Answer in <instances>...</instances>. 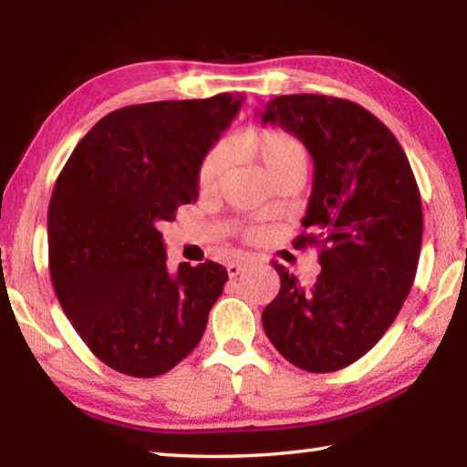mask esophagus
<instances>
[{
    "mask_svg": "<svg viewBox=\"0 0 467 467\" xmlns=\"http://www.w3.org/2000/svg\"><path fill=\"white\" fill-rule=\"evenodd\" d=\"M243 270H244V265L236 264V262H231L226 265V272H228V275H231V278H236V275H239Z\"/></svg>",
    "mask_w": 467,
    "mask_h": 467,
    "instance_id": "34e87169",
    "label": "esophagus"
}]
</instances>
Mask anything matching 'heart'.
Returning a JSON list of instances; mask_svg holds the SVG:
<instances>
[{
  "instance_id": "1",
  "label": "heart",
  "mask_w": 467,
  "mask_h": 467,
  "mask_svg": "<svg viewBox=\"0 0 467 467\" xmlns=\"http://www.w3.org/2000/svg\"><path fill=\"white\" fill-rule=\"evenodd\" d=\"M234 150L239 154L251 158V161H255L270 179L292 167L306 169L305 144L295 136V133L280 128H262L243 133V136L234 141ZM224 171L226 156L223 150L216 148L205 154L200 167V175H197V183H200L202 192H212V189H216L220 179L224 175ZM247 234L255 236L257 231H249Z\"/></svg>"
}]
</instances>
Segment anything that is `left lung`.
Instances as JSON below:
<instances>
[{"mask_svg":"<svg viewBox=\"0 0 467 467\" xmlns=\"http://www.w3.org/2000/svg\"><path fill=\"white\" fill-rule=\"evenodd\" d=\"M262 123L280 125L313 156L315 179L295 247H319L311 288L275 265L280 292L262 313L265 336L309 373L339 370L373 348L410 295L422 244L412 167L385 123L357 102L284 94Z\"/></svg>","mask_w":467,"mask_h":467,"instance_id":"left-lung-1","label":"left lung"}]
</instances>
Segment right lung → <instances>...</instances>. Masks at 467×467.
<instances>
[{"label":"right lung","mask_w":467,"mask_h":467,"mask_svg":"<svg viewBox=\"0 0 467 467\" xmlns=\"http://www.w3.org/2000/svg\"><path fill=\"white\" fill-rule=\"evenodd\" d=\"M243 94L117 109L78 141L47 214L49 274L90 352L130 377H158L200 344L228 280L220 264L167 267L158 226L197 202L203 156Z\"/></svg>","instance_id":"add662e5"}]
</instances>
